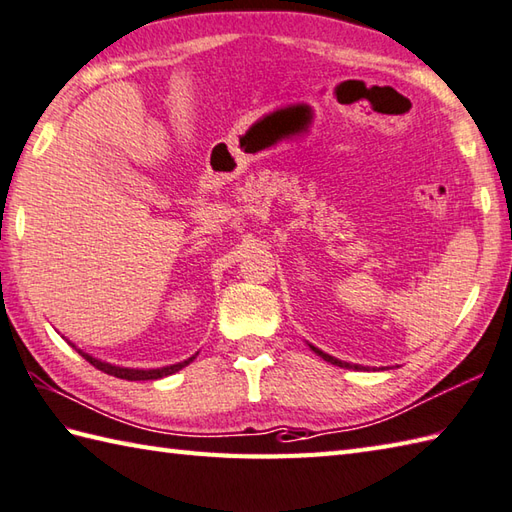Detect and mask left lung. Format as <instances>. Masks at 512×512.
Listing matches in <instances>:
<instances>
[{"mask_svg":"<svg viewBox=\"0 0 512 512\" xmlns=\"http://www.w3.org/2000/svg\"><path fill=\"white\" fill-rule=\"evenodd\" d=\"M309 349L314 351V353H318V356L322 358V360H327V362H331V364H336V367H342V369H356V371H360V369H364L362 364H351V362H344V360H338V358H333V356H329V353H325V351H320L318 347H314V344H309Z\"/></svg>","mask_w":512,"mask_h":512,"instance_id":"obj_1","label":"left lung"}]
</instances>
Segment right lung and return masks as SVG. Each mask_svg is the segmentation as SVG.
<instances>
[{
  "label": "right lung",
  "instance_id": "obj_1",
  "mask_svg": "<svg viewBox=\"0 0 512 512\" xmlns=\"http://www.w3.org/2000/svg\"><path fill=\"white\" fill-rule=\"evenodd\" d=\"M72 347H75V344H72ZM77 351L92 364V367H97L99 371L108 373V375H114V378H121V380H159V378H165V375H172L176 371H181L183 367H187V364H190L198 356V353H196V356H192V358H187L183 362H176V364H170V367H161V369H130V367H117V364L103 362L99 358H92L90 353L81 351V349H77Z\"/></svg>",
  "mask_w": 512,
  "mask_h": 512
}]
</instances>
